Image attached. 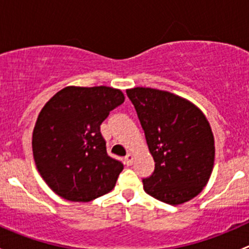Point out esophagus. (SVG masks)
<instances>
[{
  "label": "esophagus",
  "mask_w": 249,
  "mask_h": 249,
  "mask_svg": "<svg viewBox=\"0 0 249 249\" xmlns=\"http://www.w3.org/2000/svg\"><path fill=\"white\" fill-rule=\"evenodd\" d=\"M132 161H134V155H132L131 153H129V154H127L126 157H125L124 162L127 165V166H129V165L132 164Z\"/></svg>",
  "instance_id": "obj_1"
}]
</instances>
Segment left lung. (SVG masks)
I'll return each mask as SVG.
<instances>
[{"mask_svg":"<svg viewBox=\"0 0 249 249\" xmlns=\"http://www.w3.org/2000/svg\"><path fill=\"white\" fill-rule=\"evenodd\" d=\"M126 95L136 109L154 159L144 192L169 205L196 196L208 182L214 162V140L203 113L187 100L150 88Z\"/></svg>","mask_w":249,"mask_h":249,"instance_id":"1","label":"left lung"}]
</instances>
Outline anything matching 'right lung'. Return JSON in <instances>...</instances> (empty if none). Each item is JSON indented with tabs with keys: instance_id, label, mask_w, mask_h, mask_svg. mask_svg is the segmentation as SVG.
Returning a JSON list of instances; mask_svg holds the SVG:
<instances>
[{
	"instance_id": "1",
	"label": "right lung",
	"mask_w": 249,
	"mask_h": 249,
	"mask_svg": "<svg viewBox=\"0 0 249 249\" xmlns=\"http://www.w3.org/2000/svg\"><path fill=\"white\" fill-rule=\"evenodd\" d=\"M124 100L113 88L67 87L42 108L32 150L42 178L59 196L88 202L114 188L124 165L107 154L100 125Z\"/></svg>"
}]
</instances>
